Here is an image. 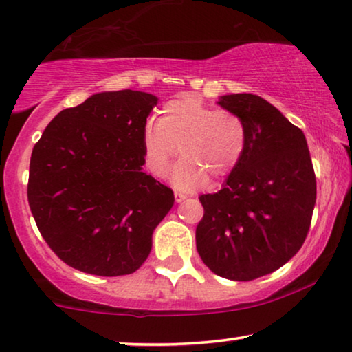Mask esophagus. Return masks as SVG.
<instances>
[{
    "label": "esophagus",
    "instance_id": "34e87169",
    "mask_svg": "<svg viewBox=\"0 0 352 352\" xmlns=\"http://www.w3.org/2000/svg\"><path fill=\"white\" fill-rule=\"evenodd\" d=\"M185 199H186V194L175 191V202H182V201H185Z\"/></svg>",
    "mask_w": 352,
    "mask_h": 352
}]
</instances>
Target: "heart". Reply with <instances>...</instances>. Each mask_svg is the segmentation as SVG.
Here are the masks:
<instances>
[{
  "instance_id": "b5f03b06",
  "label": "heart",
  "mask_w": 352,
  "mask_h": 352,
  "mask_svg": "<svg viewBox=\"0 0 352 352\" xmlns=\"http://www.w3.org/2000/svg\"><path fill=\"white\" fill-rule=\"evenodd\" d=\"M246 145L248 129L240 115L206 106L192 94L166 102L158 124H148L142 134L145 166L155 177L164 175L180 151L183 158L170 180L186 191L202 186L207 178L218 182L232 174Z\"/></svg>"
}]
</instances>
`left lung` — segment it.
<instances>
[{
  "label": "left lung",
  "instance_id": "1",
  "mask_svg": "<svg viewBox=\"0 0 352 352\" xmlns=\"http://www.w3.org/2000/svg\"><path fill=\"white\" fill-rule=\"evenodd\" d=\"M219 106L248 129L242 161L221 190L199 197L196 246L210 270L234 281L269 275L305 242L316 204V177L305 134L251 93L224 94Z\"/></svg>",
  "mask_w": 352,
  "mask_h": 352
}]
</instances>
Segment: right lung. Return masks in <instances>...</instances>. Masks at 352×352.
Returning <instances> with one entry per match:
<instances>
[{
	"label": "right lung",
	"mask_w": 352,
	"mask_h": 352,
	"mask_svg": "<svg viewBox=\"0 0 352 352\" xmlns=\"http://www.w3.org/2000/svg\"><path fill=\"white\" fill-rule=\"evenodd\" d=\"M158 102L150 93H96L52 120L30 161L28 202L42 237L85 274L129 275L174 192L145 174L142 134Z\"/></svg>",
	"instance_id": "obj_1"
}]
</instances>
